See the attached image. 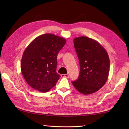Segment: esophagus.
Returning a JSON list of instances; mask_svg holds the SVG:
<instances>
[{"label":"esophagus","instance_id":"esophagus-1","mask_svg":"<svg viewBox=\"0 0 129 129\" xmlns=\"http://www.w3.org/2000/svg\"><path fill=\"white\" fill-rule=\"evenodd\" d=\"M61 77H66V78H69V75L68 74H62Z\"/></svg>","mask_w":129,"mask_h":129}]
</instances>
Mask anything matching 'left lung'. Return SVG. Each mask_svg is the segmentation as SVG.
<instances>
[{"label": "left lung", "mask_w": 129, "mask_h": 129, "mask_svg": "<svg viewBox=\"0 0 129 129\" xmlns=\"http://www.w3.org/2000/svg\"><path fill=\"white\" fill-rule=\"evenodd\" d=\"M79 60L78 79L72 83L78 91L89 95L99 90L108 79L110 62L107 52L96 40L82 36L73 40Z\"/></svg>", "instance_id": "1"}]
</instances>
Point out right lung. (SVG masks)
Returning <instances> with one entry per match:
<instances>
[{
    "label": "right lung",
    "mask_w": 129,
    "mask_h": 129,
    "mask_svg": "<svg viewBox=\"0 0 129 129\" xmlns=\"http://www.w3.org/2000/svg\"><path fill=\"white\" fill-rule=\"evenodd\" d=\"M66 43L63 38L46 33L28 45L22 57L21 70L30 87L46 92L55 85L61 77L56 73L57 54Z\"/></svg>",
    "instance_id": "right-lung-1"
}]
</instances>
